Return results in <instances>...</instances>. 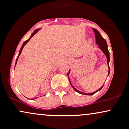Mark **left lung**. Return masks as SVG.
Returning a JSON list of instances; mask_svg holds the SVG:
<instances>
[{"mask_svg": "<svg viewBox=\"0 0 129 129\" xmlns=\"http://www.w3.org/2000/svg\"><path fill=\"white\" fill-rule=\"evenodd\" d=\"M93 31L94 33V36H95V39H96V43L98 45L100 46V48L102 50V51H103V53H104L105 54H106V57H107V63H108V66H109V73H110V68H109V61H110V56H109V50H108L107 42H106V40H105L103 38V37H102L101 35V34L100 33V32H99L97 30V29H94V28H93ZM70 70H69V73H67L68 75H69V74L70 73ZM69 81H70V79H69ZM70 84H71V82H70ZM71 85H72V87H73V89L75 90L76 91H77V92H78L79 93H80V94H87V95H92V94H94V93H96L97 91H98L99 90H100L101 89H102V88H103V86H104V85H103V87H101L100 89L96 90V91H94V92H93V93H85L81 92V91H79V90H77L76 88H75V87H74L72 84H71Z\"/></svg>", "mask_w": 129, "mask_h": 129, "instance_id": "obj_1", "label": "left lung"}]
</instances>
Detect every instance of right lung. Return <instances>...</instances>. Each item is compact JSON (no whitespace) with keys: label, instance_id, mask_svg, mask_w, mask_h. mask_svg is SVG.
I'll return each instance as SVG.
<instances>
[{"label":"right lung","instance_id":"1","mask_svg":"<svg viewBox=\"0 0 129 129\" xmlns=\"http://www.w3.org/2000/svg\"><path fill=\"white\" fill-rule=\"evenodd\" d=\"M39 29H36V30H35V31H34L33 33H32V35H31V36H30V38H29L28 39V40H26V41H25L24 42H23V45H22V47H21V48H20V51H19V55H18V56H17V59H16V63H17V59H18V58H19V55H20V53H21V52H22V49H23V47H24L25 45V44H26V43H27L28 42V41H29V40H30V39L31 38H32L33 36H34V35H35V34L37 32H38V31H39Z\"/></svg>","mask_w":129,"mask_h":129}]
</instances>
